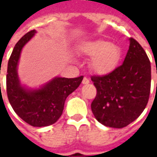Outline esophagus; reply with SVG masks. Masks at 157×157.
I'll return each instance as SVG.
<instances>
[{"mask_svg":"<svg viewBox=\"0 0 157 157\" xmlns=\"http://www.w3.org/2000/svg\"><path fill=\"white\" fill-rule=\"evenodd\" d=\"M89 83H90V80L88 78H86V77H84L83 81H82V84L83 85H87Z\"/></svg>","mask_w":157,"mask_h":157,"instance_id":"34e87169","label":"esophagus"}]
</instances>
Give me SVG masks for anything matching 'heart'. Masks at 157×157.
Listing matches in <instances>:
<instances>
[{
  "mask_svg": "<svg viewBox=\"0 0 157 157\" xmlns=\"http://www.w3.org/2000/svg\"><path fill=\"white\" fill-rule=\"evenodd\" d=\"M82 52L91 60V68L99 75H106L114 71L121 59V50L119 45L106 40H98L85 43Z\"/></svg>",
  "mask_w": 157,
  "mask_h": 157,
  "instance_id": "1",
  "label": "heart"
}]
</instances>
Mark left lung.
<instances>
[{"instance_id":"left-lung-1","label":"left lung","mask_w":157,"mask_h":157,"mask_svg":"<svg viewBox=\"0 0 157 157\" xmlns=\"http://www.w3.org/2000/svg\"><path fill=\"white\" fill-rule=\"evenodd\" d=\"M122 65L103 76H92L97 95L91 103L96 120L106 126L121 129L138 118L148 102L151 63L139 43L129 38Z\"/></svg>"}]
</instances>
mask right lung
<instances>
[{
	"label": "right lung",
	"instance_id": "add662e5",
	"mask_svg": "<svg viewBox=\"0 0 157 157\" xmlns=\"http://www.w3.org/2000/svg\"><path fill=\"white\" fill-rule=\"evenodd\" d=\"M36 33L32 30L13 48L8 62L6 91L11 107L21 119L34 127L48 126L59 119L67 97L81 85L83 76L65 78L56 76L40 88L23 86L18 75V65L24 45Z\"/></svg>",
	"mask_w": 157,
	"mask_h": 157
}]
</instances>
